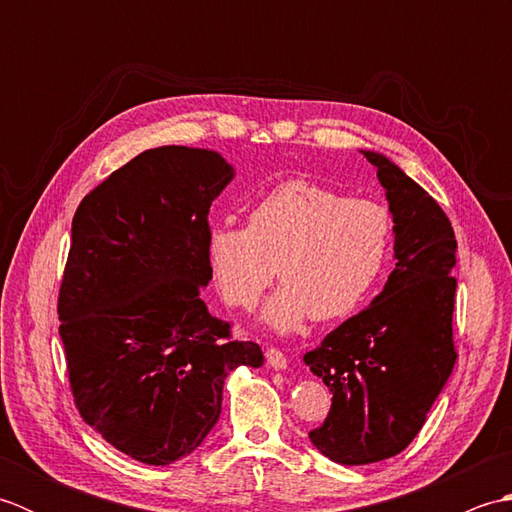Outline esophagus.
I'll return each instance as SVG.
<instances>
[{"label":"esophagus","instance_id":"34e87169","mask_svg":"<svg viewBox=\"0 0 512 512\" xmlns=\"http://www.w3.org/2000/svg\"><path fill=\"white\" fill-rule=\"evenodd\" d=\"M266 363L273 369H286L288 367V358L286 354L277 350V347H268L266 350Z\"/></svg>","mask_w":512,"mask_h":512}]
</instances>
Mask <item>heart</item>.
I'll return each instance as SVG.
<instances>
[{"label": "heart", "instance_id": "obj_1", "mask_svg": "<svg viewBox=\"0 0 512 512\" xmlns=\"http://www.w3.org/2000/svg\"><path fill=\"white\" fill-rule=\"evenodd\" d=\"M394 228L385 204L288 180L250 209L248 226H213L206 255L222 297L239 310H253L279 273L286 284L266 321L288 332L308 317L332 321L361 306L385 273Z\"/></svg>", "mask_w": 512, "mask_h": 512}]
</instances>
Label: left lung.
<instances>
[{
  "mask_svg": "<svg viewBox=\"0 0 512 512\" xmlns=\"http://www.w3.org/2000/svg\"><path fill=\"white\" fill-rule=\"evenodd\" d=\"M387 189L396 268L383 292L332 330L303 361L332 391L310 440L339 464H372L405 451L453 372L458 281L453 226L440 204L394 162L363 151Z\"/></svg>",
  "mask_w": 512,
  "mask_h": 512,
  "instance_id": "8db88e82",
  "label": "left lung"
}]
</instances>
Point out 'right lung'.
<instances>
[{
    "label": "right lung",
    "instance_id": "right-lung-1",
    "mask_svg": "<svg viewBox=\"0 0 512 512\" xmlns=\"http://www.w3.org/2000/svg\"><path fill=\"white\" fill-rule=\"evenodd\" d=\"M231 178L215 151L147 149L74 213L57 301L70 391L81 418L143 464L198 449L228 372L264 363L200 297L209 209Z\"/></svg>",
    "mask_w": 512,
    "mask_h": 512
}]
</instances>
